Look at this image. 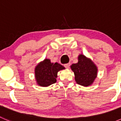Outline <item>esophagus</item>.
I'll return each instance as SVG.
<instances>
[{
	"instance_id": "esophagus-1",
	"label": "esophagus",
	"mask_w": 121,
	"mask_h": 121,
	"mask_svg": "<svg viewBox=\"0 0 121 121\" xmlns=\"http://www.w3.org/2000/svg\"><path fill=\"white\" fill-rule=\"evenodd\" d=\"M69 65H70V63H68V64H64V67H65L67 69H68V68H69Z\"/></svg>"
}]
</instances>
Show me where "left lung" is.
Listing matches in <instances>:
<instances>
[{
    "instance_id": "1",
    "label": "left lung",
    "mask_w": 121,
    "mask_h": 121,
    "mask_svg": "<svg viewBox=\"0 0 121 121\" xmlns=\"http://www.w3.org/2000/svg\"><path fill=\"white\" fill-rule=\"evenodd\" d=\"M75 75V81L84 86L92 85L97 77L98 67L90 58L84 55L78 56V63L70 66Z\"/></svg>"
}]
</instances>
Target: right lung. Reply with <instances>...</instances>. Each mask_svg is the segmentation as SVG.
<instances>
[{
  "mask_svg": "<svg viewBox=\"0 0 121 121\" xmlns=\"http://www.w3.org/2000/svg\"><path fill=\"white\" fill-rule=\"evenodd\" d=\"M65 67L57 63H52L51 60L46 58L40 62L35 69V77L36 83L39 86H48L56 83L57 73Z\"/></svg>",
  "mask_w": 121,
  "mask_h": 121,
  "instance_id": "1",
  "label": "right lung"
}]
</instances>
